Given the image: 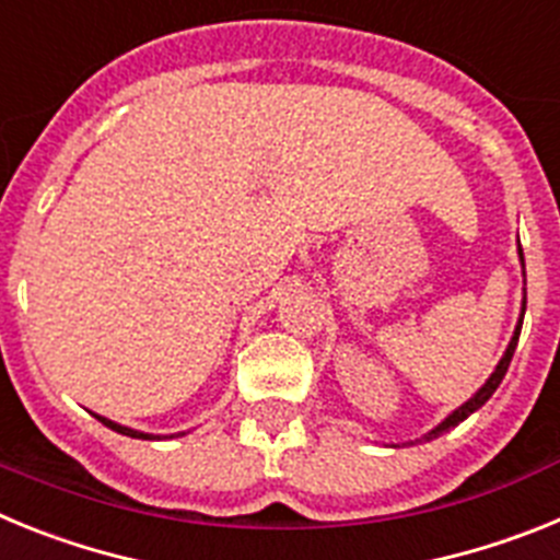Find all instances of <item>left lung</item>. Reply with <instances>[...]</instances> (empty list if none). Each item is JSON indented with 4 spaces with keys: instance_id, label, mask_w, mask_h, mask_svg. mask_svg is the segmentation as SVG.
Wrapping results in <instances>:
<instances>
[{
    "instance_id": "obj_1",
    "label": "left lung",
    "mask_w": 560,
    "mask_h": 560,
    "mask_svg": "<svg viewBox=\"0 0 560 560\" xmlns=\"http://www.w3.org/2000/svg\"><path fill=\"white\" fill-rule=\"evenodd\" d=\"M522 319H524V311H522ZM522 319H518V325H516V334H513L511 345H508V350H504L502 361H499V364H497V370H493V375H491V378L485 381V387L479 389V393L474 395L471 400H465L463 407H459V409H454V412L448 415V418L443 420V423H440L438 429H432V432H429V434H423V440L440 438V434H443V432H448V429H452V427H457L459 420H465V418H468V415H471V412H477V409L482 407L485 400H488V398H491L493 393H497V387H499V384H502L504 373H508V368H511L513 350H516V345H518V334H522Z\"/></svg>"
}]
</instances>
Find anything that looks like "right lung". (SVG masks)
I'll list each match as a JSON object with an SVG mask.
<instances>
[{
	"label": "right lung",
	"mask_w": 560,
	"mask_h": 560,
	"mask_svg": "<svg viewBox=\"0 0 560 560\" xmlns=\"http://www.w3.org/2000/svg\"><path fill=\"white\" fill-rule=\"evenodd\" d=\"M95 418H97V420H101L103 427L114 429V432H120V434H128V438H142V440H151V434L133 432V429H128V427H120V423H114V420H108V418H101V415H95Z\"/></svg>",
	"instance_id": "obj_1"
}]
</instances>
